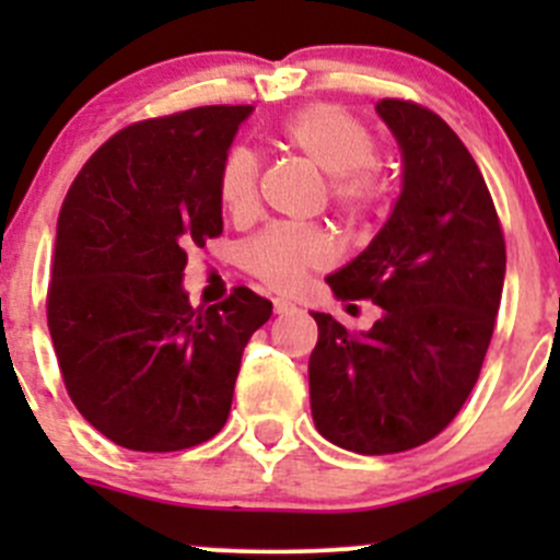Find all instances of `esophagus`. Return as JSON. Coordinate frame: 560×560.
Here are the masks:
<instances>
[{"label":"esophagus","mask_w":560,"mask_h":560,"mask_svg":"<svg viewBox=\"0 0 560 560\" xmlns=\"http://www.w3.org/2000/svg\"><path fill=\"white\" fill-rule=\"evenodd\" d=\"M292 308H295V303L287 301V298H276V301H273V312L276 314H287V312H292Z\"/></svg>","instance_id":"obj_1"}]
</instances>
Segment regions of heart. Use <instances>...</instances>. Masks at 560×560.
I'll use <instances>...</instances> for the list:
<instances>
[{
    "mask_svg": "<svg viewBox=\"0 0 560 560\" xmlns=\"http://www.w3.org/2000/svg\"><path fill=\"white\" fill-rule=\"evenodd\" d=\"M279 140L330 178V197L341 211L360 217L374 211L387 184L376 167V140L363 121L336 105H308L279 127ZM259 162L238 145L219 171V197L233 217L257 206ZM336 259V244L322 228H268L241 248L248 273L273 290H292L314 268Z\"/></svg>",
    "mask_w": 560,
    "mask_h": 560,
    "instance_id": "b5f03b06",
    "label": "heart"
}]
</instances>
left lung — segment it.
<instances>
[{
	"label": "left lung",
	"mask_w": 560,
	"mask_h": 560,
	"mask_svg": "<svg viewBox=\"0 0 560 560\" xmlns=\"http://www.w3.org/2000/svg\"><path fill=\"white\" fill-rule=\"evenodd\" d=\"M376 113L400 149V195L374 241L325 281L382 316L352 336L312 312L308 360L316 431L360 455L420 447L453 422L477 385L506 273L493 200L460 138L404 100Z\"/></svg>",
	"instance_id": "1"
}]
</instances>
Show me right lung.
Returning <instances> with one entry per match:
<instances>
[{"instance_id": "add662e5", "label": "right lung", "mask_w": 560, "mask_h": 560, "mask_svg": "<svg viewBox=\"0 0 560 560\" xmlns=\"http://www.w3.org/2000/svg\"><path fill=\"white\" fill-rule=\"evenodd\" d=\"M252 110L132 124L65 197L48 330L72 404L118 447L175 453L217 436L244 347L273 314L248 287L208 308L184 290L186 252L222 233L219 171Z\"/></svg>"}]
</instances>
